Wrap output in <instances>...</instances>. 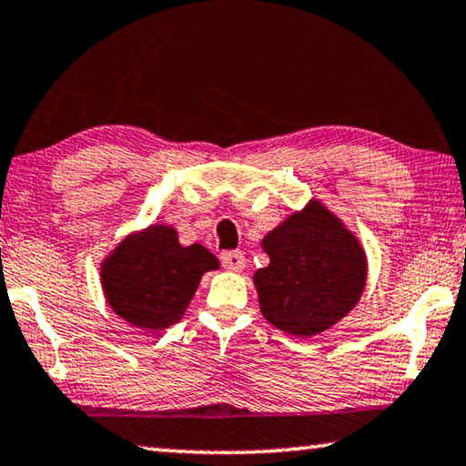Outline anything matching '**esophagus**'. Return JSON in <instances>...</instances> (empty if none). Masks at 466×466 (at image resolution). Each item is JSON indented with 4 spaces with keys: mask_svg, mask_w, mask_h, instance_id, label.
<instances>
[{
    "mask_svg": "<svg viewBox=\"0 0 466 466\" xmlns=\"http://www.w3.org/2000/svg\"><path fill=\"white\" fill-rule=\"evenodd\" d=\"M219 259H221V265L230 271H242L247 268V259L240 250H226V253H221Z\"/></svg>",
    "mask_w": 466,
    "mask_h": 466,
    "instance_id": "obj_1",
    "label": "esophagus"
}]
</instances>
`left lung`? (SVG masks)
Returning <instances> with one entry per match:
<instances>
[{
  "label": "left lung",
  "mask_w": 466,
  "mask_h": 466,
  "mask_svg": "<svg viewBox=\"0 0 466 466\" xmlns=\"http://www.w3.org/2000/svg\"><path fill=\"white\" fill-rule=\"evenodd\" d=\"M261 248L269 265L253 276L259 309L286 334H321L349 315L365 290V248L317 198L265 234Z\"/></svg>",
  "instance_id": "obj_1"
}]
</instances>
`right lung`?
Instances as JSON below:
<instances>
[{
  "label": "right lung",
  "mask_w": 466,
  "mask_h": 466,
  "mask_svg": "<svg viewBox=\"0 0 466 466\" xmlns=\"http://www.w3.org/2000/svg\"><path fill=\"white\" fill-rule=\"evenodd\" d=\"M219 269L203 245L182 247L172 226L132 232L101 263L107 305L130 326L159 331L182 319L203 273Z\"/></svg>",
  "instance_id": "obj_1"
}]
</instances>
